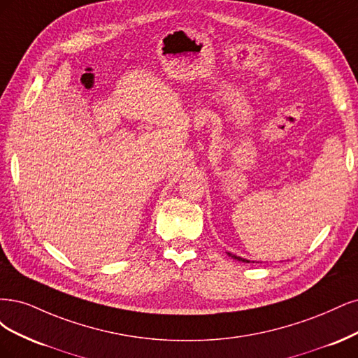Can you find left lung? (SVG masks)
<instances>
[{"instance_id":"obj_1","label":"left lung","mask_w":358,"mask_h":358,"mask_svg":"<svg viewBox=\"0 0 358 358\" xmlns=\"http://www.w3.org/2000/svg\"><path fill=\"white\" fill-rule=\"evenodd\" d=\"M227 256L229 257H232V259H235V260H239V262H247V263H250V260H247V259H242V257H239V256H235V255H232V252H227Z\"/></svg>"}]
</instances>
